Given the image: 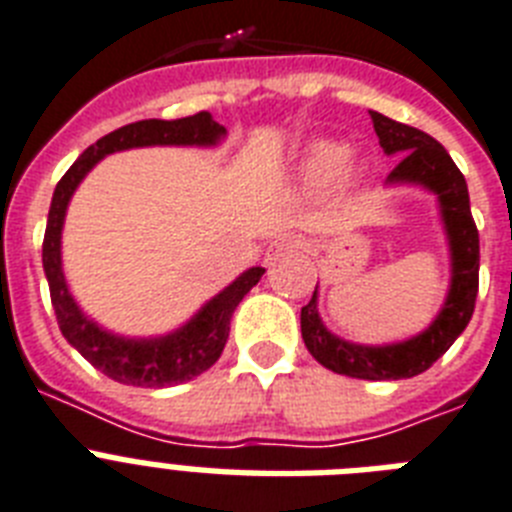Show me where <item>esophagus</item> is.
Here are the masks:
<instances>
[{
	"mask_svg": "<svg viewBox=\"0 0 512 512\" xmlns=\"http://www.w3.org/2000/svg\"><path fill=\"white\" fill-rule=\"evenodd\" d=\"M305 236L302 234H284L278 236L276 242H270V247L265 249V263H278L281 257H286L289 252H294V249H302L305 247Z\"/></svg>",
	"mask_w": 512,
	"mask_h": 512,
	"instance_id": "esophagus-1",
	"label": "esophagus"
}]
</instances>
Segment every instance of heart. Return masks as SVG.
Returning <instances> with one entry per match:
<instances>
[{"label": "heart", "instance_id": "1", "mask_svg": "<svg viewBox=\"0 0 512 512\" xmlns=\"http://www.w3.org/2000/svg\"><path fill=\"white\" fill-rule=\"evenodd\" d=\"M344 162H347V147L339 141L321 139L307 147L299 173H302V181L310 186H326L336 176L352 181L357 178V168H347Z\"/></svg>", "mask_w": 512, "mask_h": 512}]
</instances>
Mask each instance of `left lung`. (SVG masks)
<instances>
[{"label":"left lung","mask_w":512,"mask_h":512,"mask_svg":"<svg viewBox=\"0 0 512 512\" xmlns=\"http://www.w3.org/2000/svg\"><path fill=\"white\" fill-rule=\"evenodd\" d=\"M371 120L384 155L400 157L384 186H418L436 197L450 247V289L434 321L405 342L357 344L328 331L318 313V286L299 313V326L310 355L328 371L365 381H397L429 371L471 321L479 292V231L471 215L468 184L447 149L429 134L381 112L371 110Z\"/></svg>","instance_id":"obj_1"}]
</instances>
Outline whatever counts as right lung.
<instances>
[{
    "mask_svg": "<svg viewBox=\"0 0 512 512\" xmlns=\"http://www.w3.org/2000/svg\"><path fill=\"white\" fill-rule=\"evenodd\" d=\"M226 126L213 120L210 112H197L181 120H139L128 126L102 136L97 144L83 149L60 184L52 194L49 207L47 234H44V249L41 263L49 281L52 307L60 323L62 336L70 347H76L97 371L110 376L112 381L128 386H176L202 376L207 368L218 363L220 352L226 347L231 318L244 294L263 278L265 268H247L239 278L210 297L197 313L191 315L184 326L173 328L160 336H123L107 331L94 318L83 313L76 297L70 294L68 278L62 270V226L68 205L81 181L89 176V170L99 160L115 152L139 147H218L226 139Z\"/></svg>",
    "mask_w": 512,
    "mask_h": 512,
    "instance_id": "1",
    "label": "right lung"
}]
</instances>
